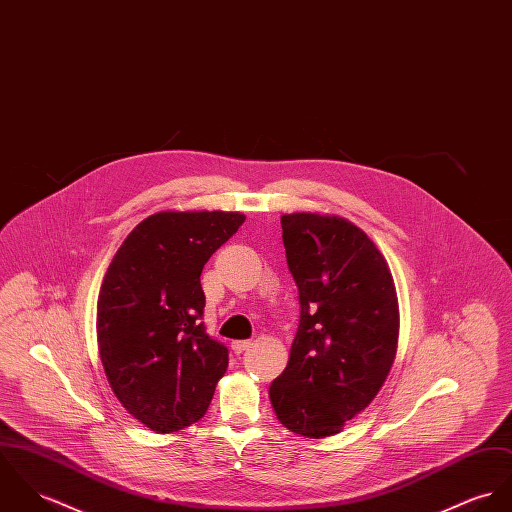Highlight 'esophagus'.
Here are the masks:
<instances>
[{"label":"esophagus","mask_w":512,"mask_h":512,"mask_svg":"<svg viewBox=\"0 0 512 512\" xmlns=\"http://www.w3.org/2000/svg\"><path fill=\"white\" fill-rule=\"evenodd\" d=\"M253 345L251 340L231 341V349L233 353H243L245 349H249Z\"/></svg>","instance_id":"34e87169"}]
</instances>
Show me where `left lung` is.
<instances>
[{"label": "left lung", "instance_id": "8db88e82", "mask_svg": "<svg viewBox=\"0 0 512 512\" xmlns=\"http://www.w3.org/2000/svg\"><path fill=\"white\" fill-rule=\"evenodd\" d=\"M281 226L300 324L269 397L284 428L320 440L340 434L387 381L397 355V290L383 253L349 220L294 212Z\"/></svg>", "mask_w": 512, "mask_h": 512}]
</instances>
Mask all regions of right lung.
Segmentation results:
<instances>
[{
    "instance_id": "add662e5",
    "label": "right lung",
    "mask_w": 512,
    "mask_h": 512,
    "mask_svg": "<svg viewBox=\"0 0 512 512\" xmlns=\"http://www.w3.org/2000/svg\"><path fill=\"white\" fill-rule=\"evenodd\" d=\"M245 222L239 212H157L133 229L98 296V351L117 400L159 434L200 420L228 369V347L200 322L208 259Z\"/></svg>"
}]
</instances>
